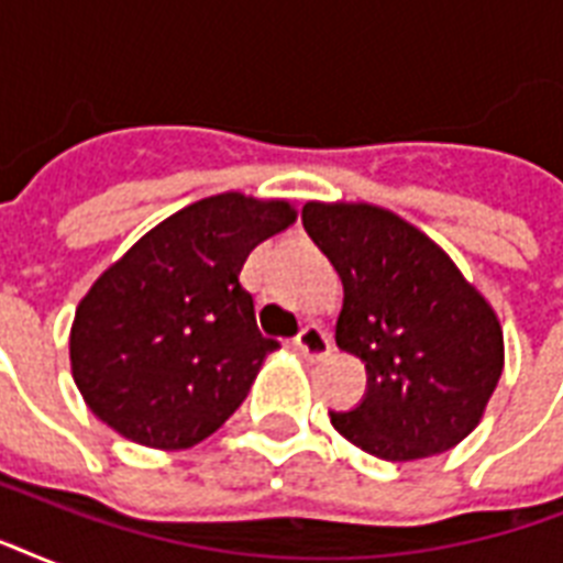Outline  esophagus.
I'll return each mask as SVG.
<instances>
[{
	"label": "esophagus",
	"mask_w": 563,
	"mask_h": 563,
	"mask_svg": "<svg viewBox=\"0 0 563 563\" xmlns=\"http://www.w3.org/2000/svg\"><path fill=\"white\" fill-rule=\"evenodd\" d=\"M295 344H298V351L303 353L307 360H321V356H327V353L333 351V339H330V333L321 330L318 324L303 327L298 339H295Z\"/></svg>",
	"instance_id": "esophagus-1"
}]
</instances>
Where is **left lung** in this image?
I'll list each match as a JSON object with an SVG mask.
<instances>
[{
    "label": "left lung",
    "instance_id": "1",
    "mask_svg": "<svg viewBox=\"0 0 563 563\" xmlns=\"http://www.w3.org/2000/svg\"><path fill=\"white\" fill-rule=\"evenodd\" d=\"M303 228L342 277L335 344L368 391L330 423L385 462L446 453L471 435L503 374V327L441 247L374 203L309 201Z\"/></svg>",
    "mask_w": 563,
    "mask_h": 563
}]
</instances>
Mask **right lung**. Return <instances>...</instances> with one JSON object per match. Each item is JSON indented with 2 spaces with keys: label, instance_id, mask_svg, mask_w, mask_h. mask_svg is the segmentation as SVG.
<instances>
[{
  "label": "right lung",
  "instance_id": "add662e5",
  "mask_svg": "<svg viewBox=\"0 0 563 563\" xmlns=\"http://www.w3.org/2000/svg\"><path fill=\"white\" fill-rule=\"evenodd\" d=\"M298 219L289 201L221 192L152 228L75 309L73 379L128 441L187 450L212 435L280 344L256 327L239 272Z\"/></svg>",
  "mask_w": 563,
  "mask_h": 563
}]
</instances>
